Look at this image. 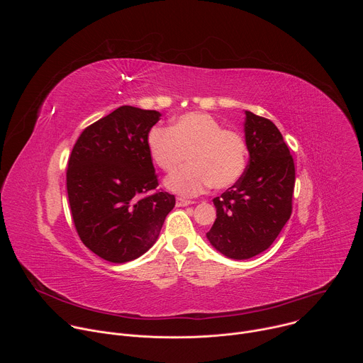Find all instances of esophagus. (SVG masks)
<instances>
[{
	"instance_id": "1",
	"label": "esophagus",
	"mask_w": 363,
	"mask_h": 363,
	"mask_svg": "<svg viewBox=\"0 0 363 363\" xmlns=\"http://www.w3.org/2000/svg\"><path fill=\"white\" fill-rule=\"evenodd\" d=\"M191 203H192V201H189V199H186V198H182V196L177 198V205H178V206H188V205H191Z\"/></svg>"
}]
</instances>
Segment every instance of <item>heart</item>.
Listing matches in <instances>:
<instances>
[{"label":"heart","mask_w":363,"mask_h":363,"mask_svg":"<svg viewBox=\"0 0 363 363\" xmlns=\"http://www.w3.org/2000/svg\"><path fill=\"white\" fill-rule=\"evenodd\" d=\"M146 145L153 162L167 172L182 165L189 153L191 164L165 179V186L181 195H196L211 185L228 188L240 179L247 164L244 138L203 112L181 115L172 128L152 126Z\"/></svg>","instance_id":"heart-1"}]
</instances>
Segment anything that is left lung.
<instances>
[{"mask_svg": "<svg viewBox=\"0 0 363 363\" xmlns=\"http://www.w3.org/2000/svg\"><path fill=\"white\" fill-rule=\"evenodd\" d=\"M244 135L250 155L241 178L213 199L217 218L206 238L234 260L267 250L291 216L294 162L277 126L245 111Z\"/></svg>", "mask_w": 363, "mask_h": 363, "instance_id": "8db88e82", "label": "left lung"}]
</instances>
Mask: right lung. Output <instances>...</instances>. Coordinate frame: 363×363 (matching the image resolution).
<instances>
[{"label": "right lung", "mask_w": 363, "mask_h": 363, "mask_svg": "<svg viewBox=\"0 0 363 363\" xmlns=\"http://www.w3.org/2000/svg\"><path fill=\"white\" fill-rule=\"evenodd\" d=\"M157 111L121 106L86 128L69 160L67 194L83 244L111 263H126L157 242L175 206L158 186L146 138Z\"/></svg>", "instance_id": "1"}]
</instances>
